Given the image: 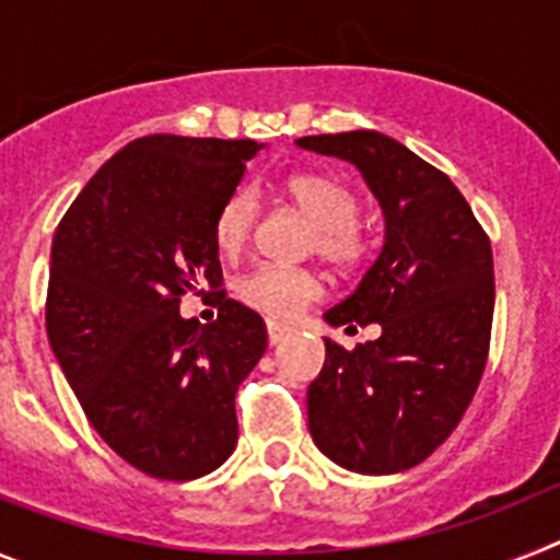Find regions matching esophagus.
<instances>
[{
  "instance_id": "obj_1",
  "label": "esophagus",
  "mask_w": 560,
  "mask_h": 560,
  "mask_svg": "<svg viewBox=\"0 0 560 560\" xmlns=\"http://www.w3.org/2000/svg\"><path fill=\"white\" fill-rule=\"evenodd\" d=\"M266 334H269V345H280L283 339H289L291 328L283 323H275V319H266Z\"/></svg>"
}]
</instances>
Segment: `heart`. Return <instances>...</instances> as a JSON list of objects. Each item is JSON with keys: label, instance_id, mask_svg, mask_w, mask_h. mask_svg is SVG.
<instances>
[{"label": "heart", "instance_id": "b5f03b06", "mask_svg": "<svg viewBox=\"0 0 560 560\" xmlns=\"http://www.w3.org/2000/svg\"><path fill=\"white\" fill-rule=\"evenodd\" d=\"M283 196L314 221L311 249L325 264L350 271L364 264L370 237L359 221V192L348 182L316 171H296L283 179ZM257 221V199L246 187H237L224 199L212 221V241L224 257H237L249 244ZM323 294L319 277L294 266L260 264L237 277L235 296L246 308L271 319H294Z\"/></svg>", "mask_w": 560, "mask_h": 560}]
</instances>
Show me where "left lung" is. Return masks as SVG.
<instances>
[{
  "label": "left lung",
  "mask_w": 560,
  "mask_h": 560,
  "mask_svg": "<svg viewBox=\"0 0 560 560\" xmlns=\"http://www.w3.org/2000/svg\"><path fill=\"white\" fill-rule=\"evenodd\" d=\"M300 148L353 162L384 210V249L330 325H381L353 350L325 339L308 387L316 448L355 474L423 463L457 429L485 373L493 252L446 173L378 131L319 133Z\"/></svg>",
  "instance_id": "1"
}]
</instances>
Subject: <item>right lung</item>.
<instances>
[{"mask_svg":"<svg viewBox=\"0 0 560 560\" xmlns=\"http://www.w3.org/2000/svg\"><path fill=\"white\" fill-rule=\"evenodd\" d=\"M260 148L140 137L89 179L56 230L49 345L89 423L148 477H205L235 452V393L264 355L266 325L221 289L212 221ZM185 293L210 295L220 316L182 320Z\"/></svg>","mask_w":560,"mask_h":560,"instance_id":"add662e5","label":"right lung"}]
</instances>
